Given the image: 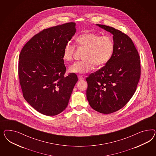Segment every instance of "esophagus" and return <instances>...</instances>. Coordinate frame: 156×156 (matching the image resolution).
I'll use <instances>...</instances> for the list:
<instances>
[{"label":"esophagus","instance_id":"1","mask_svg":"<svg viewBox=\"0 0 156 156\" xmlns=\"http://www.w3.org/2000/svg\"><path fill=\"white\" fill-rule=\"evenodd\" d=\"M78 78L79 80H84V78L82 76H80V75L78 76Z\"/></svg>","mask_w":156,"mask_h":156}]
</instances>
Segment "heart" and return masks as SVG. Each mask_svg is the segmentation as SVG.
<instances>
[{
  "mask_svg": "<svg viewBox=\"0 0 156 156\" xmlns=\"http://www.w3.org/2000/svg\"><path fill=\"white\" fill-rule=\"evenodd\" d=\"M77 46L85 48L83 59L69 67V71L73 73H86L94 69L95 65L101 67L106 64L112 57L115 43L110 36H101L98 34L88 32L79 35L76 39ZM76 51V45L69 42L63 50V59L71 61Z\"/></svg>",
  "mask_w": 156,
  "mask_h": 156,
  "instance_id": "heart-1",
  "label": "heart"
}]
</instances>
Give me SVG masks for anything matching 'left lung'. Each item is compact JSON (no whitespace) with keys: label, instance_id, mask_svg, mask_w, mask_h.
<instances>
[{"label":"left lung","instance_id":"obj_1","mask_svg":"<svg viewBox=\"0 0 156 156\" xmlns=\"http://www.w3.org/2000/svg\"><path fill=\"white\" fill-rule=\"evenodd\" d=\"M97 25L113 35L115 48L105 66L86 78V96L93 109L107 114L122 109L132 98L140 80L141 65L128 35L112 27Z\"/></svg>","mask_w":156,"mask_h":156}]
</instances>
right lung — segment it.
<instances>
[{"label": "right lung", "instance_id": "1", "mask_svg": "<svg viewBox=\"0 0 156 156\" xmlns=\"http://www.w3.org/2000/svg\"><path fill=\"white\" fill-rule=\"evenodd\" d=\"M76 31L74 22L44 29L26 43L19 54L18 75L24 98L47 116L66 109L78 81L74 73L65 76L63 59L64 46Z\"/></svg>", "mask_w": 156, "mask_h": 156}]
</instances>
